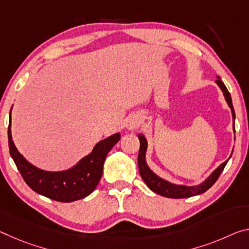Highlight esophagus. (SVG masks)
<instances>
[{"instance_id": "34e87169", "label": "esophagus", "mask_w": 249, "mask_h": 249, "mask_svg": "<svg viewBox=\"0 0 249 249\" xmlns=\"http://www.w3.org/2000/svg\"><path fill=\"white\" fill-rule=\"evenodd\" d=\"M142 116L141 114H132V115H129L128 117H126L125 120V127L129 129V131H133V129H135L139 127V126L142 124Z\"/></svg>"}]
</instances>
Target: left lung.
<instances>
[{
    "mask_svg": "<svg viewBox=\"0 0 249 249\" xmlns=\"http://www.w3.org/2000/svg\"><path fill=\"white\" fill-rule=\"evenodd\" d=\"M217 80L215 83L218 85V88L220 90L223 92V95L225 97V101L230 106V108L231 110V116H232V129H234L235 133V110L234 107H232V103H231V94L228 92V89H226L224 83L220 80L219 76H216ZM139 140H140V152H139V169H140V174L143 178L144 183L147 185L149 189H152L154 193L159 194L160 196L164 197H168V198H188V197L192 196H196L199 194H203L210 189L213 185L215 184V181L218 178L219 175L222 174L224 167L226 166L227 161L230 160L228 159L227 160H225L224 163H222L217 167L215 171L212 172V174L207 177L206 179L198 185H195V186H188V185H180V184H174L171 183L166 179L161 178L160 176L155 174L149 166L147 165V161H146V152H147V140L144 136V134H139ZM232 154V153H231Z\"/></svg>",
    "mask_w": 249,
    "mask_h": 249,
    "instance_id": "obj_1",
    "label": "left lung"
}]
</instances>
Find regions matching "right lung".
<instances>
[{
	"instance_id": "right-lung-1",
	"label": "right lung",
	"mask_w": 249,
	"mask_h": 249,
	"mask_svg": "<svg viewBox=\"0 0 249 249\" xmlns=\"http://www.w3.org/2000/svg\"><path fill=\"white\" fill-rule=\"evenodd\" d=\"M11 112L7 131L10 154L25 183L37 194L62 203L75 202L92 194L103 174L106 156L121 140V134H113L107 139L98 142L89 155L83 157L69 169L58 172L44 171L31 164L14 145L11 133Z\"/></svg>"
}]
</instances>
